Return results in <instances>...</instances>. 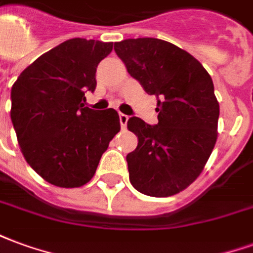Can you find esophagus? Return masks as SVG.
I'll list each match as a JSON object with an SVG mask.
<instances>
[{"label": "esophagus", "instance_id": "34e87169", "mask_svg": "<svg viewBox=\"0 0 253 253\" xmlns=\"http://www.w3.org/2000/svg\"><path fill=\"white\" fill-rule=\"evenodd\" d=\"M127 121H128V116L125 115V114H119V122H121L122 128H126Z\"/></svg>", "mask_w": 253, "mask_h": 253}]
</instances>
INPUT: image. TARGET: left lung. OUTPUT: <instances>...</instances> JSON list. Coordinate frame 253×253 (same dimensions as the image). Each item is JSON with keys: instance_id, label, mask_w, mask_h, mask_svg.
Instances as JSON below:
<instances>
[{"instance_id": "8db88e82", "label": "left lung", "mask_w": 253, "mask_h": 253, "mask_svg": "<svg viewBox=\"0 0 253 253\" xmlns=\"http://www.w3.org/2000/svg\"><path fill=\"white\" fill-rule=\"evenodd\" d=\"M114 50L145 92L156 94L159 123L127 121L137 134L127 154L132 187L145 195H175L201 175L217 141L219 104L202 63L169 42L138 38L116 42Z\"/></svg>"}]
</instances>
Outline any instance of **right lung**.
Listing matches in <instances>:
<instances>
[{
	"label": "right lung",
	"mask_w": 253,
	"mask_h": 253,
	"mask_svg": "<svg viewBox=\"0 0 253 253\" xmlns=\"http://www.w3.org/2000/svg\"><path fill=\"white\" fill-rule=\"evenodd\" d=\"M112 42L74 38L32 62L12 86L10 119L21 153L38 175L63 188L86 184L121 130L114 108L85 107L96 67Z\"/></svg>",
	"instance_id": "right-lung-1"
}]
</instances>
